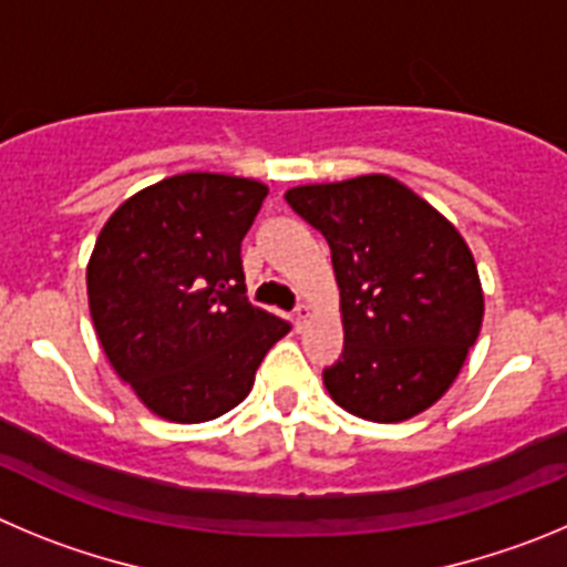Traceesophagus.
<instances>
[{"label":"esophagus","instance_id":"34e87169","mask_svg":"<svg viewBox=\"0 0 567 567\" xmlns=\"http://www.w3.org/2000/svg\"><path fill=\"white\" fill-rule=\"evenodd\" d=\"M310 319H313V310H310V305H299V308H296V316H293V328L305 330L308 328Z\"/></svg>","mask_w":567,"mask_h":567}]
</instances>
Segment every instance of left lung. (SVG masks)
<instances>
[{
	"instance_id": "1",
	"label": "left lung",
	"mask_w": 567,
	"mask_h": 567,
	"mask_svg": "<svg viewBox=\"0 0 567 567\" xmlns=\"http://www.w3.org/2000/svg\"><path fill=\"white\" fill-rule=\"evenodd\" d=\"M285 200L333 254L344 353L324 370L330 398L375 423L410 421L437 404L486 310L461 231L386 175L305 183Z\"/></svg>"
}]
</instances>
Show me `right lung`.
<instances>
[{
  "mask_svg": "<svg viewBox=\"0 0 567 567\" xmlns=\"http://www.w3.org/2000/svg\"><path fill=\"white\" fill-rule=\"evenodd\" d=\"M268 186L186 172L141 188L101 228L86 299L106 361L163 421L203 423L251 392L290 324L246 296L239 243Z\"/></svg>",
  "mask_w": 567,
  "mask_h": 567,
  "instance_id": "obj_1",
  "label": "right lung"
}]
</instances>
